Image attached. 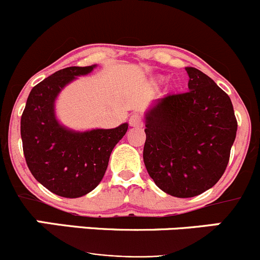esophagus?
<instances>
[{"instance_id":"1","label":"esophagus","mask_w":260,"mask_h":260,"mask_svg":"<svg viewBox=\"0 0 260 260\" xmlns=\"http://www.w3.org/2000/svg\"><path fill=\"white\" fill-rule=\"evenodd\" d=\"M130 126L133 127H139L143 125V121H141V116L139 114H133L129 119Z\"/></svg>"}]
</instances>
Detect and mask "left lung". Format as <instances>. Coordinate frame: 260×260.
Segmentation results:
<instances>
[{"label":"left lung","mask_w":260,"mask_h":260,"mask_svg":"<svg viewBox=\"0 0 260 260\" xmlns=\"http://www.w3.org/2000/svg\"><path fill=\"white\" fill-rule=\"evenodd\" d=\"M185 70L188 92L159 99L144 116V164L157 188L176 198L218 183L238 129L229 96L204 72Z\"/></svg>","instance_id":"8db88e82"}]
</instances>
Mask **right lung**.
Masks as SVG:
<instances>
[{
    "label": "right lung",
    "instance_id": "add662e5",
    "mask_svg": "<svg viewBox=\"0 0 260 260\" xmlns=\"http://www.w3.org/2000/svg\"><path fill=\"white\" fill-rule=\"evenodd\" d=\"M98 65L62 69L31 90L21 117L23 154L31 174L51 192L63 198L89 194L103 180L112 149L129 124L114 129L74 130L60 122L56 100L77 77Z\"/></svg>",
    "mask_w": 260,
    "mask_h": 260
}]
</instances>
